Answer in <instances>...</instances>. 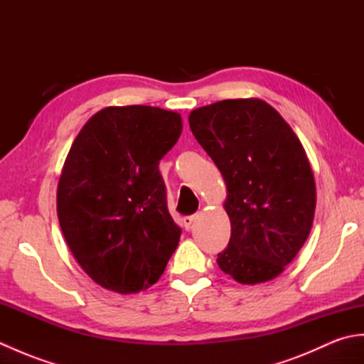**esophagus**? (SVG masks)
<instances>
[{
  "mask_svg": "<svg viewBox=\"0 0 364 364\" xmlns=\"http://www.w3.org/2000/svg\"><path fill=\"white\" fill-rule=\"evenodd\" d=\"M196 219H197V214H192V215H186V218L183 219V222H184V228L186 230H191V227H192V223L196 222Z\"/></svg>",
  "mask_w": 364,
  "mask_h": 364,
  "instance_id": "1",
  "label": "esophagus"
}]
</instances>
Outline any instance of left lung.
<instances>
[{
	"mask_svg": "<svg viewBox=\"0 0 364 364\" xmlns=\"http://www.w3.org/2000/svg\"><path fill=\"white\" fill-rule=\"evenodd\" d=\"M189 125L227 183L231 236L218 253L219 267L242 284L272 280L296 258L313 225L316 184L304 146L258 98L198 107Z\"/></svg>",
	"mask_w": 364,
	"mask_h": 364,
	"instance_id": "8db88e82",
	"label": "left lung"
}]
</instances>
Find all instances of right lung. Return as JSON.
I'll return each mask as SVG.
<instances>
[{"mask_svg": "<svg viewBox=\"0 0 364 364\" xmlns=\"http://www.w3.org/2000/svg\"><path fill=\"white\" fill-rule=\"evenodd\" d=\"M180 114L112 106L76 136L58 186V218L92 280L120 294L150 288L164 272L181 228L167 210L159 161L181 134Z\"/></svg>", "mask_w": 364, "mask_h": 364, "instance_id": "right-lung-1", "label": "right lung"}]
</instances>
